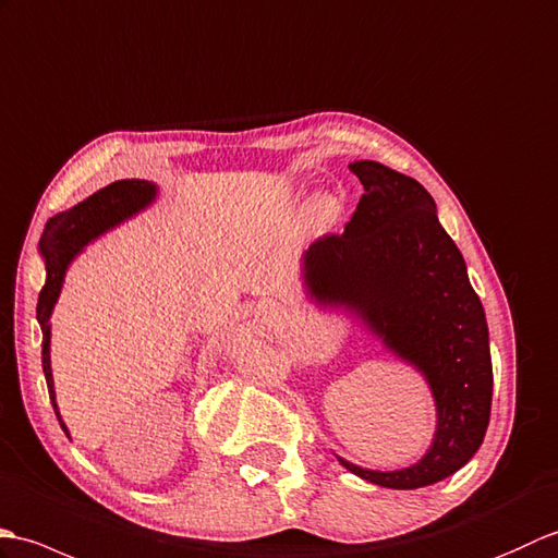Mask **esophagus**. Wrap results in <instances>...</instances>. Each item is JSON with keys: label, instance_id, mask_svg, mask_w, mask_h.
I'll use <instances>...</instances> for the list:
<instances>
[{"label": "esophagus", "instance_id": "esophagus-1", "mask_svg": "<svg viewBox=\"0 0 558 558\" xmlns=\"http://www.w3.org/2000/svg\"><path fill=\"white\" fill-rule=\"evenodd\" d=\"M257 311L263 315H277L281 311V305L277 301H271V299H263L257 303Z\"/></svg>", "mask_w": 558, "mask_h": 558}]
</instances>
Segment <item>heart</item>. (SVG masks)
I'll return each mask as SVG.
<instances>
[{"label":"heart","mask_w":558,"mask_h":558,"mask_svg":"<svg viewBox=\"0 0 558 558\" xmlns=\"http://www.w3.org/2000/svg\"><path fill=\"white\" fill-rule=\"evenodd\" d=\"M311 215H313V225L317 229H329L331 225H337V219L341 215L339 197L333 195V193H319V195H315L313 207H311Z\"/></svg>","instance_id":"b5f03b06"}]
</instances>
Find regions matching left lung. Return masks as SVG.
Wrapping results in <instances>:
<instances>
[{"instance_id": "left-lung-1", "label": "left lung", "mask_w": 558, "mask_h": 558, "mask_svg": "<svg viewBox=\"0 0 558 558\" xmlns=\"http://www.w3.org/2000/svg\"><path fill=\"white\" fill-rule=\"evenodd\" d=\"M351 169L365 195L341 236L303 253V293L319 311L351 317L413 367L435 401L437 425L429 449L408 468L373 470L337 458L379 487H429L458 473L485 439L494 387L485 307L423 185L373 159Z\"/></svg>"}]
</instances>
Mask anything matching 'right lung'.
<instances>
[{
  "mask_svg": "<svg viewBox=\"0 0 558 558\" xmlns=\"http://www.w3.org/2000/svg\"><path fill=\"white\" fill-rule=\"evenodd\" d=\"M157 197L159 185L155 181L121 179L105 185V189L93 193L90 197H85L83 203L54 215L45 227L40 239V257L45 263L47 279L40 291V299H37V322H40L43 329V373L47 379L49 401H52L59 425L66 432L69 439V427L61 420L57 405L52 357H49V345H52V322H49V317H52L61 287H64L66 269L90 243L105 236L107 231L121 227L123 221L145 213L147 207L157 203Z\"/></svg>",
  "mask_w": 558,
  "mask_h": 558,
  "instance_id": "1",
  "label": "right lung"
}]
</instances>
